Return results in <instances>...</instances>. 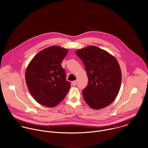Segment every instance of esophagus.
Wrapping results in <instances>:
<instances>
[{"label": "esophagus", "instance_id": "1", "mask_svg": "<svg viewBox=\"0 0 148 148\" xmlns=\"http://www.w3.org/2000/svg\"><path fill=\"white\" fill-rule=\"evenodd\" d=\"M77 82V80L73 81L72 82V85L73 86H75V85H76Z\"/></svg>", "mask_w": 148, "mask_h": 148}]
</instances>
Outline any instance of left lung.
Listing matches in <instances>:
<instances>
[{
	"label": "left lung",
	"mask_w": 148,
	"mask_h": 148,
	"mask_svg": "<svg viewBox=\"0 0 148 148\" xmlns=\"http://www.w3.org/2000/svg\"><path fill=\"white\" fill-rule=\"evenodd\" d=\"M85 68L88 85L82 90L86 103L93 109L110 105L121 86V69L116 59L108 51L94 46L76 51Z\"/></svg>",
	"instance_id": "8db88e82"
}]
</instances>
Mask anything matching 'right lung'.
I'll return each mask as SVG.
<instances>
[{
	"instance_id": "add662e5",
	"label": "right lung",
	"mask_w": 148,
	"mask_h": 148,
	"mask_svg": "<svg viewBox=\"0 0 148 148\" xmlns=\"http://www.w3.org/2000/svg\"><path fill=\"white\" fill-rule=\"evenodd\" d=\"M68 50L52 46L41 50L29 63L25 81L30 93L40 105L54 108L59 104L70 89L66 81L63 59Z\"/></svg>"
}]
</instances>
